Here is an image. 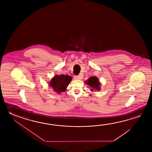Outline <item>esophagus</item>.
Segmentation results:
<instances>
[{
  "mask_svg": "<svg viewBox=\"0 0 152 152\" xmlns=\"http://www.w3.org/2000/svg\"><path fill=\"white\" fill-rule=\"evenodd\" d=\"M74 78L75 79H81L83 78V75H75Z\"/></svg>",
  "mask_w": 152,
  "mask_h": 152,
  "instance_id": "34e87169",
  "label": "esophagus"
}]
</instances>
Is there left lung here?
I'll list each match as a JSON object with an SVG mask.
<instances>
[{"mask_svg":"<svg viewBox=\"0 0 152 152\" xmlns=\"http://www.w3.org/2000/svg\"><path fill=\"white\" fill-rule=\"evenodd\" d=\"M85 82L86 84L88 85L91 87L92 88V89H91V91H94V89L100 90V83L97 77H91Z\"/></svg>","mask_w":152,"mask_h":152,"instance_id":"left-lung-1","label":"left lung"}]
</instances>
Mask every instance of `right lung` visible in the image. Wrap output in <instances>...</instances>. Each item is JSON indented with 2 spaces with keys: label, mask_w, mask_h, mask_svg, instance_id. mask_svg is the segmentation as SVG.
Instances as JSON below:
<instances>
[{
  "label": "right lung",
  "mask_w": 152,
  "mask_h": 152,
  "mask_svg": "<svg viewBox=\"0 0 152 152\" xmlns=\"http://www.w3.org/2000/svg\"><path fill=\"white\" fill-rule=\"evenodd\" d=\"M72 79V77L68 75H56L52 78V80L49 83V86L53 87V90L57 93L60 94L66 91Z\"/></svg>",
  "instance_id": "1"
}]
</instances>
